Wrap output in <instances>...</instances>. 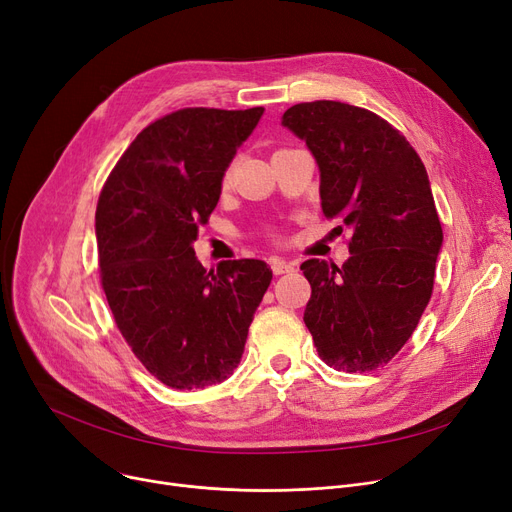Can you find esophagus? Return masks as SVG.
I'll list each match as a JSON object with an SVG mask.
<instances>
[{"mask_svg":"<svg viewBox=\"0 0 512 512\" xmlns=\"http://www.w3.org/2000/svg\"><path fill=\"white\" fill-rule=\"evenodd\" d=\"M270 265H272V272H274L276 276L297 272V265L290 263V261H284V259H278V257H276V259H272V261H270Z\"/></svg>","mask_w":512,"mask_h":512,"instance_id":"esophagus-1","label":"esophagus"}]
</instances>
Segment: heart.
<instances>
[{
    "label": "heart",
    "mask_w": 512,
    "mask_h": 512,
    "mask_svg": "<svg viewBox=\"0 0 512 512\" xmlns=\"http://www.w3.org/2000/svg\"><path fill=\"white\" fill-rule=\"evenodd\" d=\"M228 178H230V170L226 172V176H224V182H228Z\"/></svg>",
    "instance_id": "obj_1"
}]
</instances>
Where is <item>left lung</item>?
Masks as SVG:
<instances>
[{
  "label": "left lung",
  "mask_w": 512,
  "mask_h": 512,
  "mask_svg": "<svg viewBox=\"0 0 512 512\" xmlns=\"http://www.w3.org/2000/svg\"><path fill=\"white\" fill-rule=\"evenodd\" d=\"M282 124L317 159L326 218L353 228L342 267L301 265L311 284L305 326L330 367H384L415 332L434 290L442 224L423 161L400 130L357 105L297 103Z\"/></svg>",
  "instance_id": "8db88e82"
}]
</instances>
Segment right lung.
I'll return each instance as SVG.
<instances>
[{"mask_svg": "<svg viewBox=\"0 0 512 512\" xmlns=\"http://www.w3.org/2000/svg\"><path fill=\"white\" fill-rule=\"evenodd\" d=\"M263 114L184 107L143 128L107 176L95 211L99 276L130 351L176 390L224 382L240 363L272 282L259 259L205 270L197 230L222 178Z\"/></svg>", "mask_w": 512, "mask_h": 512, "instance_id": "right-lung-1", "label": "right lung"}]
</instances>
